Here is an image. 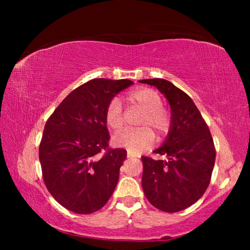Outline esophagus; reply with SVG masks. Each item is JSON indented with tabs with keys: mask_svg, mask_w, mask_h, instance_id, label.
I'll return each mask as SVG.
<instances>
[{
	"mask_svg": "<svg viewBox=\"0 0 250 250\" xmlns=\"http://www.w3.org/2000/svg\"><path fill=\"white\" fill-rule=\"evenodd\" d=\"M135 156H137V155H135V154H133V153H132V152H130V151H128V158H135Z\"/></svg>",
	"mask_w": 250,
	"mask_h": 250,
	"instance_id": "esophagus-1",
	"label": "esophagus"
}]
</instances>
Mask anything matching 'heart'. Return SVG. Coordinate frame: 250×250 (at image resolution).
I'll return each mask as SVG.
<instances>
[{"mask_svg":"<svg viewBox=\"0 0 250 250\" xmlns=\"http://www.w3.org/2000/svg\"><path fill=\"white\" fill-rule=\"evenodd\" d=\"M126 103L142 110L138 130H125L115 137L118 146L128 149L132 153H139L154 141V131L158 137L166 134L170 129V115L162 107V98L150 88H138L125 97ZM105 121L113 130H120L125 125V116L119 99L113 98L105 109Z\"/></svg>","mask_w":250,"mask_h":250,"instance_id":"b5f03b06","label":"heart"}]
</instances>
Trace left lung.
Segmentation results:
<instances>
[{"label":"left lung","instance_id":"obj_1","mask_svg":"<svg viewBox=\"0 0 250 250\" xmlns=\"http://www.w3.org/2000/svg\"><path fill=\"white\" fill-rule=\"evenodd\" d=\"M158 88L171 107L166 141L154 153L167 160L142 156V188L156 208L176 213L193 205L208 188L215 164L214 141L191 97L166 79H143Z\"/></svg>","mask_w":250,"mask_h":250}]
</instances>
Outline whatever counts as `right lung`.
I'll return each instance as SVG.
<instances>
[{"instance_id": "right-lung-1", "label": "right lung", "mask_w": 250, "mask_h": 250, "mask_svg": "<svg viewBox=\"0 0 250 250\" xmlns=\"http://www.w3.org/2000/svg\"><path fill=\"white\" fill-rule=\"evenodd\" d=\"M133 83L96 78L76 88L55 109L44 128L40 162L46 188L59 204L77 214L104 207L115 191L125 149H110L105 109Z\"/></svg>"}]
</instances>
